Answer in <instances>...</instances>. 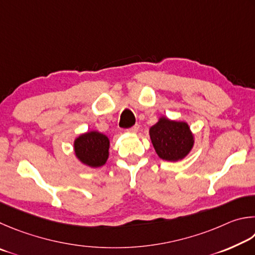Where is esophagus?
I'll return each mask as SVG.
<instances>
[{
  "label": "esophagus",
  "mask_w": 255,
  "mask_h": 255,
  "mask_svg": "<svg viewBox=\"0 0 255 255\" xmlns=\"http://www.w3.org/2000/svg\"><path fill=\"white\" fill-rule=\"evenodd\" d=\"M139 124H135V125H133V127L132 128H128V132H131V133H136L137 131H139Z\"/></svg>",
  "instance_id": "1"
}]
</instances>
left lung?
<instances>
[{"instance_id":"8db88e82","label":"left lung","mask_w":255,"mask_h":255,"mask_svg":"<svg viewBox=\"0 0 255 255\" xmlns=\"http://www.w3.org/2000/svg\"><path fill=\"white\" fill-rule=\"evenodd\" d=\"M150 139L159 158L167 161L184 159L194 146V135L186 122L160 118L150 128Z\"/></svg>"}]
</instances>
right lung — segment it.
I'll return each mask as SVG.
<instances>
[{"label":"right lung","instance_id":"right-lung-1","mask_svg":"<svg viewBox=\"0 0 255 255\" xmlns=\"http://www.w3.org/2000/svg\"><path fill=\"white\" fill-rule=\"evenodd\" d=\"M109 137L97 131L84 133L74 141L76 157L80 162L92 168H98L105 164L109 159Z\"/></svg>","mask_w":255,"mask_h":255}]
</instances>
